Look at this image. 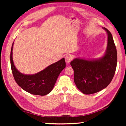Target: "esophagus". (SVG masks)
Wrapping results in <instances>:
<instances>
[{"instance_id":"34e87169","label":"esophagus","mask_w":126,"mask_h":126,"mask_svg":"<svg viewBox=\"0 0 126 126\" xmlns=\"http://www.w3.org/2000/svg\"><path fill=\"white\" fill-rule=\"evenodd\" d=\"M72 58H72V56L71 55H70V54L66 55L65 56V62H66V63H67V64L69 63L72 60Z\"/></svg>"}]
</instances>
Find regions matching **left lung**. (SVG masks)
Wrapping results in <instances>:
<instances>
[{
    "label": "left lung",
    "mask_w": 126,
    "mask_h": 126,
    "mask_svg": "<svg viewBox=\"0 0 126 126\" xmlns=\"http://www.w3.org/2000/svg\"><path fill=\"white\" fill-rule=\"evenodd\" d=\"M107 33V47L103 57L97 60L75 58L71 62L74 71V81L83 93L91 94L101 91L107 87L116 72L117 54L112 34Z\"/></svg>",
    "instance_id": "8db88e82"
}]
</instances>
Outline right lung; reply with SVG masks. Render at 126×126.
<instances>
[{"label":"right lung","mask_w":126,"mask_h":126,"mask_svg":"<svg viewBox=\"0 0 126 126\" xmlns=\"http://www.w3.org/2000/svg\"><path fill=\"white\" fill-rule=\"evenodd\" d=\"M13 43L10 52V65L13 75L16 83L24 91L32 94H48L53 89L59 74L65 67L64 58L49 65L35 74H23L16 69L14 64L12 57Z\"/></svg>","instance_id":"add662e5"}]
</instances>
